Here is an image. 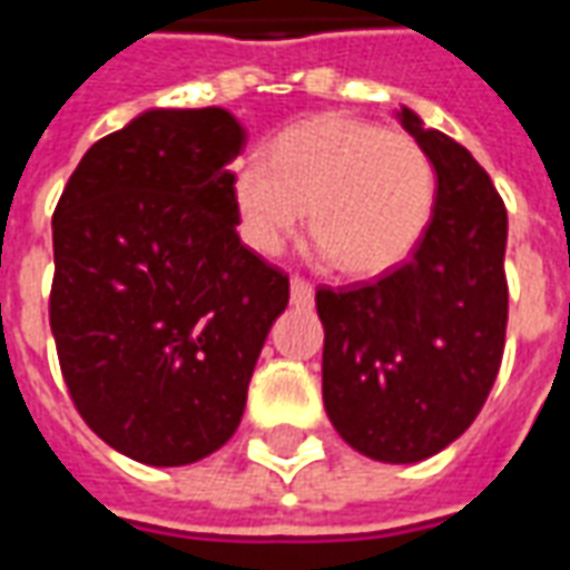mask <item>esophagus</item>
Here are the masks:
<instances>
[{"label": "esophagus", "mask_w": 570, "mask_h": 570, "mask_svg": "<svg viewBox=\"0 0 570 570\" xmlns=\"http://www.w3.org/2000/svg\"><path fill=\"white\" fill-rule=\"evenodd\" d=\"M289 296H293V305L308 308L311 302H314V286H311L305 277H293V281H289Z\"/></svg>", "instance_id": "esophagus-1"}]
</instances>
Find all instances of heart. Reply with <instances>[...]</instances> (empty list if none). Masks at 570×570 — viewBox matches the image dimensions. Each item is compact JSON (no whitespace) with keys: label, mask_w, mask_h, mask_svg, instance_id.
<instances>
[{"label":"heart","mask_w":570,"mask_h":570,"mask_svg":"<svg viewBox=\"0 0 570 570\" xmlns=\"http://www.w3.org/2000/svg\"><path fill=\"white\" fill-rule=\"evenodd\" d=\"M433 200L436 174L419 140L351 116L302 121L274 140L268 158L247 155L232 170L237 232L253 253L277 256L308 213L317 253L345 274L406 262Z\"/></svg>","instance_id":"1"}]
</instances>
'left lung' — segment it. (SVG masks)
Listing matches in <instances>:
<instances>
[{"instance_id":"obj_1","label":"left lung","mask_w":570,"mask_h":570,"mask_svg":"<svg viewBox=\"0 0 570 570\" xmlns=\"http://www.w3.org/2000/svg\"><path fill=\"white\" fill-rule=\"evenodd\" d=\"M400 125L436 170L433 216L415 253L375 284L317 289L323 406L338 436L384 464H415L464 433L498 379L507 335V210L470 151Z\"/></svg>"}]
</instances>
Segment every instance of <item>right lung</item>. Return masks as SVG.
<instances>
[{
	"label": "right lung",
	"mask_w": 570,
	"mask_h": 570,
	"mask_svg": "<svg viewBox=\"0 0 570 570\" xmlns=\"http://www.w3.org/2000/svg\"><path fill=\"white\" fill-rule=\"evenodd\" d=\"M228 109H146L57 200L51 333L69 396L116 452L195 464L232 440L289 277L237 237Z\"/></svg>",
	"instance_id": "1"
}]
</instances>
